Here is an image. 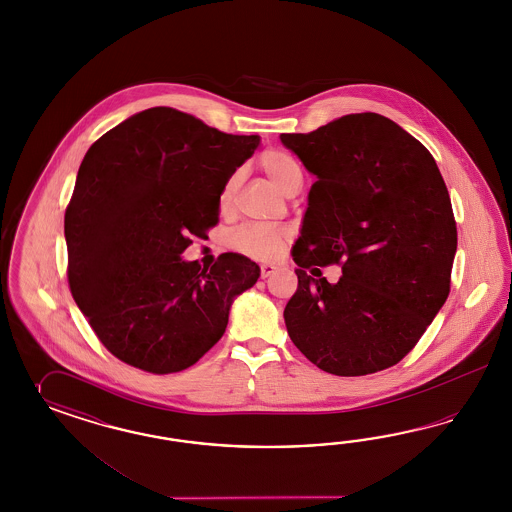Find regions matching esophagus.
I'll return each mask as SVG.
<instances>
[{"instance_id":"esophagus-1","label":"esophagus","mask_w":512,"mask_h":512,"mask_svg":"<svg viewBox=\"0 0 512 512\" xmlns=\"http://www.w3.org/2000/svg\"><path fill=\"white\" fill-rule=\"evenodd\" d=\"M276 270H278V266H276V264H261V278H268V276H272Z\"/></svg>"}]
</instances>
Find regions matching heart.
I'll list each match as a JSON object with an SVG mask.
<instances>
[{
    "label": "heart",
    "instance_id": "obj_1",
    "mask_svg": "<svg viewBox=\"0 0 512 512\" xmlns=\"http://www.w3.org/2000/svg\"><path fill=\"white\" fill-rule=\"evenodd\" d=\"M261 167L268 174V178L276 184L278 189L287 193V189L302 182V167L295 157L281 150H268L261 157ZM240 174L234 172L229 182L223 187L221 193V204H227L233 197L234 189L238 184ZM289 231L281 227H259L249 225L242 227L231 236V244L236 251L249 255L253 259H274L279 251L287 244Z\"/></svg>",
    "mask_w": 512,
    "mask_h": 512
}]
</instances>
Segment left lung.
<instances>
[{"label":"left lung","mask_w":512,"mask_h":512,"mask_svg":"<svg viewBox=\"0 0 512 512\" xmlns=\"http://www.w3.org/2000/svg\"><path fill=\"white\" fill-rule=\"evenodd\" d=\"M279 139L317 176L293 248L287 332L323 372L387 370L450 293L458 234L445 180L419 140L375 112ZM330 263L342 266L338 284L322 278Z\"/></svg>","instance_id":"1"}]
</instances>
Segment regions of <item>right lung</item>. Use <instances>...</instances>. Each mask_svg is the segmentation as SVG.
I'll list each match as a JSON object with an SVG mask.
<instances>
[{
  "label": "right lung",
  "instance_id": "obj_1",
  "mask_svg": "<svg viewBox=\"0 0 512 512\" xmlns=\"http://www.w3.org/2000/svg\"><path fill=\"white\" fill-rule=\"evenodd\" d=\"M259 140L155 107L84 155L65 210L67 279L95 336L125 364L155 375L193 366L261 276L240 253L212 268L180 257L216 225L223 187Z\"/></svg>",
  "mask_w": 512,
  "mask_h": 512
}]
</instances>
